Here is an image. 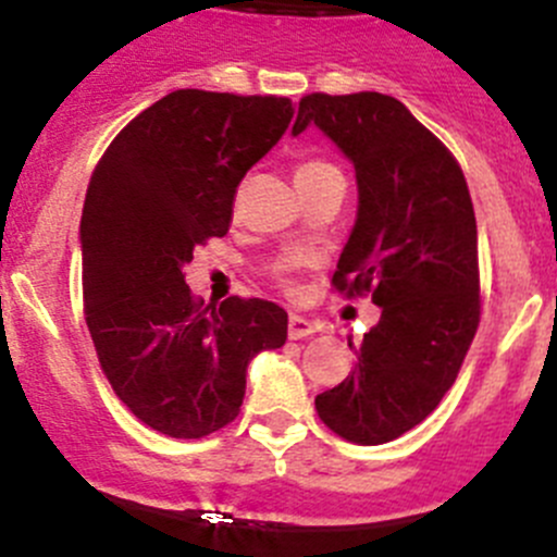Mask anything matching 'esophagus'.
<instances>
[{
	"label": "esophagus",
	"instance_id": "obj_1",
	"mask_svg": "<svg viewBox=\"0 0 557 557\" xmlns=\"http://www.w3.org/2000/svg\"><path fill=\"white\" fill-rule=\"evenodd\" d=\"M312 332H315V329H312V323L307 321V318H301V315H290L288 318V337L290 339L310 337Z\"/></svg>",
	"mask_w": 557,
	"mask_h": 557
}]
</instances>
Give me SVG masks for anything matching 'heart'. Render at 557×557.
<instances>
[{"instance_id":"heart-1","label":"heart","mask_w":557,"mask_h":557,"mask_svg":"<svg viewBox=\"0 0 557 557\" xmlns=\"http://www.w3.org/2000/svg\"><path fill=\"white\" fill-rule=\"evenodd\" d=\"M334 174H339V169L326 158H305L296 163V171H294L296 185H299V182H315V180H323V176H334ZM290 267H294V263H280L277 272H280V283H283V288L294 290Z\"/></svg>"}]
</instances>
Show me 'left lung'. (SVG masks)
Segmentation results:
<instances>
[{"label": "left lung", "instance_id": "8db88e82", "mask_svg": "<svg viewBox=\"0 0 557 557\" xmlns=\"http://www.w3.org/2000/svg\"><path fill=\"white\" fill-rule=\"evenodd\" d=\"M307 124L348 154L359 185L334 290L381 307L359 350L348 343L354 372L318 394L315 410L339 438L377 446L438 408L476 337V214L455 154L394 97L312 91L299 100L294 135Z\"/></svg>", "mask_w": 557, "mask_h": 557}]
</instances>
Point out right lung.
I'll use <instances>...</instances> for the list:
<instances>
[{
    "instance_id": "add662e5",
    "label": "right lung",
    "mask_w": 557,
    "mask_h": 557,
    "mask_svg": "<svg viewBox=\"0 0 557 557\" xmlns=\"http://www.w3.org/2000/svg\"><path fill=\"white\" fill-rule=\"evenodd\" d=\"M288 97L176 89L141 111L91 171L81 214L84 318L116 397L169 438H203L239 416L247 364L288 337L267 299L203 305L193 250L225 236L236 187L283 138Z\"/></svg>"
}]
</instances>
